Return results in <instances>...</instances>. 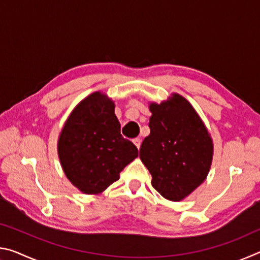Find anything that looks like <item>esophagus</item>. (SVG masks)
<instances>
[{"label": "esophagus", "mask_w": 260, "mask_h": 260, "mask_svg": "<svg viewBox=\"0 0 260 260\" xmlns=\"http://www.w3.org/2000/svg\"><path fill=\"white\" fill-rule=\"evenodd\" d=\"M133 142H134V144L136 146V148L140 149V147H141V139L136 138V139H134V140H133Z\"/></svg>", "instance_id": "1"}]
</instances>
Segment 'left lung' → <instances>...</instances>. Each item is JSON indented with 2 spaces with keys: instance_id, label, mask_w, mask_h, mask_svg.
Listing matches in <instances>:
<instances>
[{
  "instance_id": "1",
  "label": "left lung",
  "mask_w": 260,
  "mask_h": 260,
  "mask_svg": "<svg viewBox=\"0 0 260 260\" xmlns=\"http://www.w3.org/2000/svg\"><path fill=\"white\" fill-rule=\"evenodd\" d=\"M149 109L150 134L141 144L140 158L151 174L152 187L166 200L181 201L208 177L212 139L195 109L179 94Z\"/></svg>"
}]
</instances>
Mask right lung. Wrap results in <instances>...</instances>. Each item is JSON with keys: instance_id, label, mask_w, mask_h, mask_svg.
Returning <instances> with one entry per match:
<instances>
[{"instance_id": "1", "label": "right lung", "mask_w": 260, "mask_h": 260, "mask_svg": "<svg viewBox=\"0 0 260 260\" xmlns=\"http://www.w3.org/2000/svg\"><path fill=\"white\" fill-rule=\"evenodd\" d=\"M138 155V148L120 134L114 103L100 91L74 108L58 139L64 173L85 193L104 191Z\"/></svg>"}]
</instances>
